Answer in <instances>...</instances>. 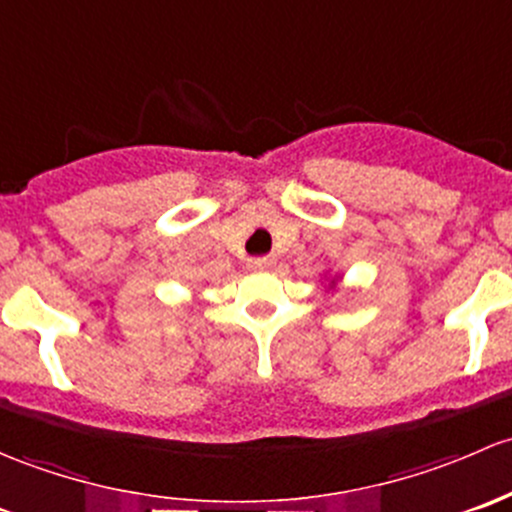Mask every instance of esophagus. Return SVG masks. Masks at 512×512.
<instances>
[{"instance_id":"1","label":"esophagus","mask_w":512,"mask_h":512,"mask_svg":"<svg viewBox=\"0 0 512 512\" xmlns=\"http://www.w3.org/2000/svg\"><path fill=\"white\" fill-rule=\"evenodd\" d=\"M273 266H276V258H273V256L249 258V268H251V271H271Z\"/></svg>"}]
</instances>
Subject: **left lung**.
I'll return each instance as SVG.
<instances>
[{"instance_id":"8db88e82","label":"left lung","mask_w":512,"mask_h":512,"mask_svg":"<svg viewBox=\"0 0 512 512\" xmlns=\"http://www.w3.org/2000/svg\"><path fill=\"white\" fill-rule=\"evenodd\" d=\"M323 281L328 283V286H325V288H328V291H335V288L342 283V273H330V271L323 273Z\"/></svg>"}]
</instances>
